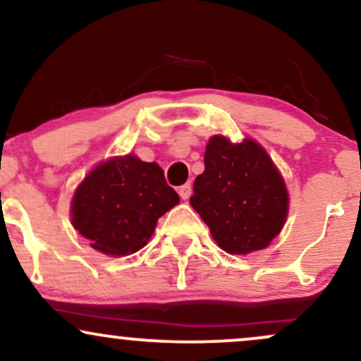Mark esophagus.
<instances>
[{
	"mask_svg": "<svg viewBox=\"0 0 361 361\" xmlns=\"http://www.w3.org/2000/svg\"><path fill=\"white\" fill-rule=\"evenodd\" d=\"M178 193H180V197L183 198V200H186V198H190V195H192V185L190 183L181 185L180 188H178Z\"/></svg>",
	"mask_w": 361,
	"mask_h": 361,
	"instance_id": "34e87169",
	"label": "esophagus"
}]
</instances>
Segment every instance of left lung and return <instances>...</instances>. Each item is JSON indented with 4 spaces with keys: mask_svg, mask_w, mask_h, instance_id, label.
<instances>
[{
    "mask_svg": "<svg viewBox=\"0 0 361 361\" xmlns=\"http://www.w3.org/2000/svg\"><path fill=\"white\" fill-rule=\"evenodd\" d=\"M205 171L197 176L190 204L231 255L264 250L287 219L288 195L279 169L255 140L233 144L214 135Z\"/></svg>",
    "mask_w": 361,
    "mask_h": 361,
    "instance_id": "8db88e82",
    "label": "left lung"
}]
</instances>
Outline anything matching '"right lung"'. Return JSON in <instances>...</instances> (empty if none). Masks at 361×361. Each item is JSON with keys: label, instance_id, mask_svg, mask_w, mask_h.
Listing matches in <instances>:
<instances>
[{"label": "right lung", "instance_id": "add662e5", "mask_svg": "<svg viewBox=\"0 0 361 361\" xmlns=\"http://www.w3.org/2000/svg\"><path fill=\"white\" fill-rule=\"evenodd\" d=\"M180 202L156 163L114 157L85 178L74 193L73 226L91 247L126 256L144 247L157 219Z\"/></svg>", "mask_w": 361, "mask_h": 361}]
</instances>
